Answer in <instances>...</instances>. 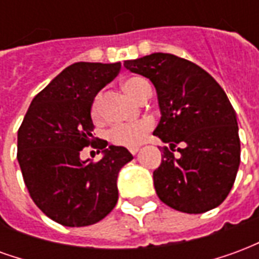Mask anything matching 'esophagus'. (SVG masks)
<instances>
[{
	"label": "esophagus",
	"instance_id": "obj_1",
	"mask_svg": "<svg viewBox=\"0 0 259 259\" xmlns=\"http://www.w3.org/2000/svg\"><path fill=\"white\" fill-rule=\"evenodd\" d=\"M139 150H140V148H139V147H135V148H130L129 151L132 152V154H133V155H136V154H137V152H139Z\"/></svg>",
	"mask_w": 259,
	"mask_h": 259
}]
</instances>
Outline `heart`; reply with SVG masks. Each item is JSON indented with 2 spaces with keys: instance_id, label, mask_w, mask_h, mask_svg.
<instances>
[{
  "instance_id": "b5f03b06",
  "label": "heart",
  "mask_w": 259,
  "mask_h": 259,
  "mask_svg": "<svg viewBox=\"0 0 259 259\" xmlns=\"http://www.w3.org/2000/svg\"><path fill=\"white\" fill-rule=\"evenodd\" d=\"M122 87H123V90L126 91L127 96H130L133 100L139 102L143 101L151 93L150 85L140 77L126 79L122 83ZM100 102H101V96H97L91 104V116L96 120L100 118ZM151 127L152 123L150 120H140V122L130 124H118V126L108 130L107 139L115 146L135 148L146 140L147 135L151 130Z\"/></svg>"
}]
</instances>
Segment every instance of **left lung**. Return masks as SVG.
<instances>
[{"instance_id": "8db88e82", "label": "left lung", "mask_w": 259, "mask_h": 259, "mask_svg": "<svg viewBox=\"0 0 259 259\" xmlns=\"http://www.w3.org/2000/svg\"><path fill=\"white\" fill-rule=\"evenodd\" d=\"M124 68L157 89L162 116L154 135L170 144V150L162 148V162L154 170L159 200L186 213L221 205L240 165L239 126L226 93L198 65L172 54L124 61ZM178 144L182 147L176 157Z\"/></svg>"}]
</instances>
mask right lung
I'll return each instance as SVG.
<instances>
[{"mask_svg": "<svg viewBox=\"0 0 259 259\" xmlns=\"http://www.w3.org/2000/svg\"><path fill=\"white\" fill-rule=\"evenodd\" d=\"M120 68V62L68 66L33 98L18 130L16 157L31 200L64 226L94 225L118 202V174L133 155L93 137L91 104ZM89 145L104 158L81 161L79 151Z\"/></svg>", "mask_w": 259, "mask_h": 259, "instance_id": "obj_1", "label": "right lung"}]
</instances>
